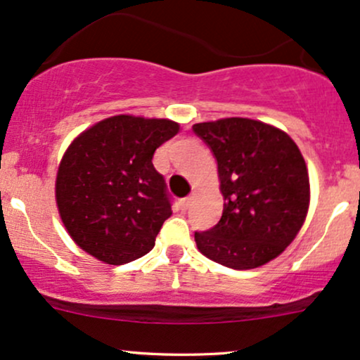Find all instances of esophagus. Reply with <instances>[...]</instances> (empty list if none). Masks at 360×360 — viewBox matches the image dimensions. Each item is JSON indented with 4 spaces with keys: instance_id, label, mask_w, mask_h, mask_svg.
I'll return each mask as SVG.
<instances>
[{
    "instance_id": "obj_1",
    "label": "esophagus",
    "mask_w": 360,
    "mask_h": 360,
    "mask_svg": "<svg viewBox=\"0 0 360 360\" xmlns=\"http://www.w3.org/2000/svg\"><path fill=\"white\" fill-rule=\"evenodd\" d=\"M191 203H193V196H186V198H183V200L179 201V206H181V210H188L189 206H191Z\"/></svg>"
}]
</instances>
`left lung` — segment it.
Instances as JSON below:
<instances>
[{"label":"left lung","instance_id":"left-lung-1","mask_svg":"<svg viewBox=\"0 0 360 360\" xmlns=\"http://www.w3.org/2000/svg\"><path fill=\"white\" fill-rule=\"evenodd\" d=\"M218 164L223 213L198 249L230 269H254L295 240L309 205V177L298 146L279 128L250 118L193 125Z\"/></svg>","mask_w":360,"mask_h":360}]
</instances>
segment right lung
<instances>
[{
  "label": "right lung",
  "mask_w": 360,
  "mask_h": 360,
  "mask_svg": "<svg viewBox=\"0 0 360 360\" xmlns=\"http://www.w3.org/2000/svg\"><path fill=\"white\" fill-rule=\"evenodd\" d=\"M177 131L171 120L117 115L74 139L57 171L56 200L65 230L82 250L113 266L152 250L172 214L152 157Z\"/></svg>",
  "instance_id": "1"
}]
</instances>
